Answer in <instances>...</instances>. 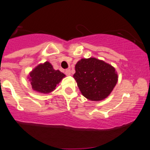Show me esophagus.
<instances>
[{
    "instance_id": "1",
    "label": "esophagus",
    "mask_w": 150,
    "mask_h": 150,
    "mask_svg": "<svg viewBox=\"0 0 150 150\" xmlns=\"http://www.w3.org/2000/svg\"><path fill=\"white\" fill-rule=\"evenodd\" d=\"M65 73H66V75H67V76H69V75H70V74H71V71H70V69H68L66 70Z\"/></svg>"
}]
</instances>
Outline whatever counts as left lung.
Masks as SVG:
<instances>
[{"mask_svg": "<svg viewBox=\"0 0 150 150\" xmlns=\"http://www.w3.org/2000/svg\"><path fill=\"white\" fill-rule=\"evenodd\" d=\"M73 77L82 94L92 101L105 99L118 81V75L112 65L91 57L77 61Z\"/></svg>", "mask_w": 150, "mask_h": 150, "instance_id": "1", "label": "left lung"}]
</instances>
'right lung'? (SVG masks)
I'll list each match as a JSON object with an SVG mask.
<instances>
[{
    "mask_svg": "<svg viewBox=\"0 0 150 150\" xmlns=\"http://www.w3.org/2000/svg\"><path fill=\"white\" fill-rule=\"evenodd\" d=\"M65 77L64 73L59 70L54 69L52 65L46 61L33 68L28 74V79L33 90L46 94L52 92Z\"/></svg>",
    "mask_w": 150,
    "mask_h": 150,
    "instance_id": "1",
    "label": "right lung"
}]
</instances>
